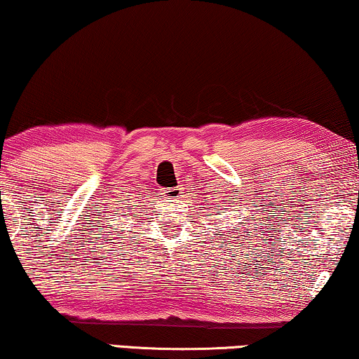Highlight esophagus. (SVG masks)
Masks as SVG:
<instances>
[{
  "label": "esophagus",
  "mask_w": 359,
  "mask_h": 359,
  "mask_svg": "<svg viewBox=\"0 0 359 359\" xmlns=\"http://www.w3.org/2000/svg\"><path fill=\"white\" fill-rule=\"evenodd\" d=\"M163 194L168 197V199H178L181 191L178 188H168V189H163Z\"/></svg>",
  "instance_id": "1"
}]
</instances>
